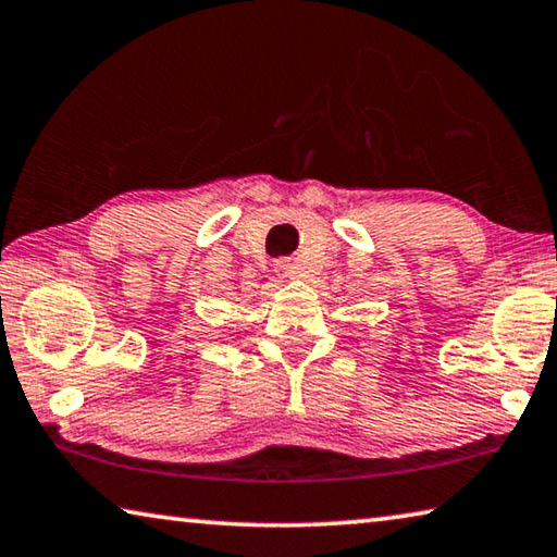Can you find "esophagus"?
<instances>
[{
  "label": "esophagus",
  "instance_id": "34e87169",
  "mask_svg": "<svg viewBox=\"0 0 557 557\" xmlns=\"http://www.w3.org/2000/svg\"><path fill=\"white\" fill-rule=\"evenodd\" d=\"M276 273H278V278L288 281V278H294V276H296V267H294V263H290L288 259H284V261H276Z\"/></svg>",
  "mask_w": 557,
  "mask_h": 557
}]
</instances>
